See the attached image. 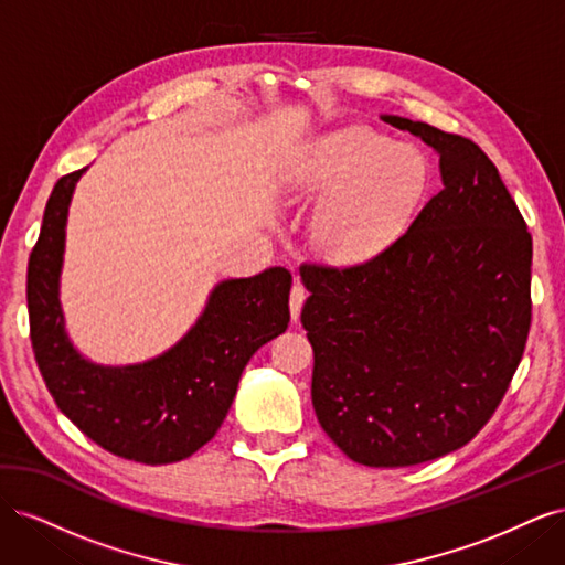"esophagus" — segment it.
Wrapping results in <instances>:
<instances>
[{
  "instance_id": "esophagus-1",
  "label": "esophagus",
  "mask_w": 565,
  "mask_h": 565,
  "mask_svg": "<svg viewBox=\"0 0 565 565\" xmlns=\"http://www.w3.org/2000/svg\"><path fill=\"white\" fill-rule=\"evenodd\" d=\"M303 301H306V289H303V285L297 280L295 287H292V292H289V313H292V320H295V322H297L299 316H301Z\"/></svg>"
}]
</instances>
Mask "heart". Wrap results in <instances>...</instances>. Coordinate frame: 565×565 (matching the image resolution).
Returning <instances> with one entry per match:
<instances>
[{
    "label": "heart",
    "instance_id": "heart-1",
    "mask_svg": "<svg viewBox=\"0 0 565 565\" xmlns=\"http://www.w3.org/2000/svg\"><path fill=\"white\" fill-rule=\"evenodd\" d=\"M429 160L407 141L367 127L322 136L292 169L287 193L328 198L316 216V247L334 264H361L401 237L429 188Z\"/></svg>",
    "mask_w": 565,
    "mask_h": 565
}]
</instances>
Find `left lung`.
Segmentation results:
<instances>
[{"label":"left lung","instance_id":"obj_1","mask_svg":"<svg viewBox=\"0 0 565 565\" xmlns=\"http://www.w3.org/2000/svg\"><path fill=\"white\" fill-rule=\"evenodd\" d=\"M436 150L443 191L370 262L303 266L311 398L365 467L459 450L498 409L530 330L533 237L498 167L465 136L382 115Z\"/></svg>","mask_w":565,"mask_h":565}]
</instances>
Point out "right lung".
Here are the masks:
<instances>
[{
  "instance_id": "obj_1",
  "label": "right lung",
  "mask_w": 565,
  "mask_h": 565,
  "mask_svg": "<svg viewBox=\"0 0 565 565\" xmlns=\"http://www.w3.org/2000/svg\"><path fill=\"white\" fill-rule=\"evenodd\" d=\"M58 179L28 264L30 339L61 413L108 452L172 465L212 440L249 358L287 330L292 276L282 266L214 285L195 324L143 363L98 365L67 337L61 270L67 210L79 177Z\"/></svg>"
}]
</instances>
